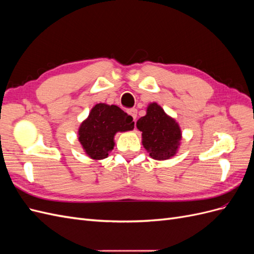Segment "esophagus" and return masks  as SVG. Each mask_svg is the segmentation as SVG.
Here are the masks:
<instances>
[{
    "instance_id": "esophagus-1",
    "label": "esophagus",
    "mask_w": 254,
    "mask_h": 254,
    "mask_svg": "<svg viewBox=\"0 0 254 254\" xmlns=\"http://www.w3.org/2000/svg\"><path fill=\"white\" fill-rule=\"evenodd\" d=\"M127 112H128V114L131 115L132 119H133V121L135 122V120H136V114H137V110H136V109H134V108H131V109H128V110H127Z\"/></svg>"
}]
</instances>
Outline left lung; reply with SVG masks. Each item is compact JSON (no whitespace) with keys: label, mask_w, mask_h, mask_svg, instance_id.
Returning <instances> with one entry per match:
<instances>
[{"label":"left lung","mask_w":254,"mask_h":254,"mask_svg":"<svg viewBox=\"0 0 254 254\" xmlns=\"http://www.w3.org/2000/svg\"><path fill=\"white\" fill-rule=\"evenodd\" d=\"M136 127L142 131V144L152 159L167 160L178 151L181 129L157 103L148 105L146 115L137 120Z\"/></svg>","instance_id":"8db88e82"}]
</instances>
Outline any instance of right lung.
I'll return each instance as SVG.
<instances>
[{
  "label": "right lung",
  "mask_w": 254,
  "mask_h": 254,
  "mask_svg": "<svg viewBox=\"0 0 254 254\" xmlns=\"http://www.w3.org/2000/svg\"><path fill=\"white\" fill-rule=\"evenodd\" d=\"M134 128L132 117L115 105L96 104L78 129V140L84 152L93 160L108 157L114 147V135Z\"/></svg>",
  "instance_id": "right-lung-1"
}]
</instances>
